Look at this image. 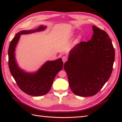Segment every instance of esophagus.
I'll return each mask as SVG.
<instances>
[{
    "mask_svg": "<svg viewBox=\"0 0 122 122\" xmlns=\"http://www.w3.org/2000/svg\"><path fill=\"white\" fill-rule=\"evenodd\" d=\"M67 60H68V58L67 56H63L62 57V61H63L64 62H65L66 61H67Z\"/></svg>",
    "mask_w": 122,
    "mask_h": 122,
    "instance_id": "esophagus-1",
    "label": "esophagus"
}]
</instances>
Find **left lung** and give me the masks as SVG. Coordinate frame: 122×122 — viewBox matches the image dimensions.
I'll use <instances>...</instances> for the list:
<instances>
[{"mask_svg":"<svg viewBox=\"0 0 122 122\" xmlns=\"http://www.w3.org/2000/svg\"><path fill=\"white\" fill-rule=\"evenodd\" d=\"M88 41L77 44L64 65L73 93L93 96L107 81L112 73L115 51L108 34L95 26Z\"/></svg>","mask_w":122,"mask_h":122,"instance_id":"obj_1","label":"left lung"}]
</instances>
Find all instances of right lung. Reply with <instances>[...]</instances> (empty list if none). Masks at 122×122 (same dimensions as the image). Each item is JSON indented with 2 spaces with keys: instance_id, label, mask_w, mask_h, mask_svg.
<instances>
[{
  "instance_id": "right-lung-1",
  "label": "right lung",
  "mask_w": 122,
  "mask_h": 122,
  "mask_svg": "<svg viewBox=\"0 0 122 122\" xmlns=\"http://www.w3.org/2000/svg\"><path fill=\"white\" fill-rule=\"evenodd\" d=\"M46 27V26L41 25L35 29L19 31L11 41L9 48V66L11 74L20 89L25 93L33 96H41L48 93L55 76L63 67V62L61 58L55 61H47L37 71L26 72L18 66L15 51L21 35L41 31Z\"/></svg>"
}]
</instances>
